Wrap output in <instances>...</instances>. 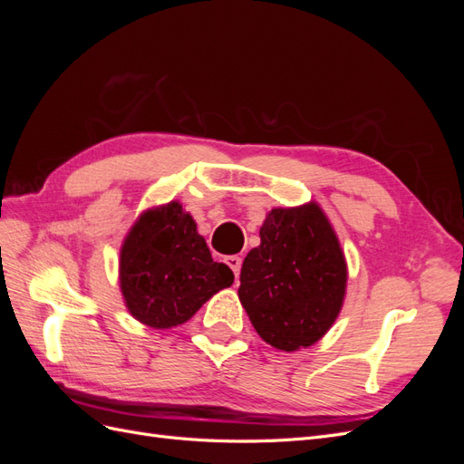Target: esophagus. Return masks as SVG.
Wrapping results in <instances>:
<instances>
[{
    "label": "esophagus",
    "mask_w": 464,
    "mask_h": 464,
    "mask_svg": "<svg viewBox=\"0 0 464 464\" xmlns=\"http://www.w3.org/2000/svg\"><path fill=\"white\" fill-rule=\"evenodd\" d=\"M227 265L230 266V269H232V273H234V276H236V278L240 276V269H242V257H237V256H228V257H227Z\"/></svg>",
    "instance_id": "obj_1"
}]
</instances>
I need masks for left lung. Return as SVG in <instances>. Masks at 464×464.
Listing matches in <instances>:
<instances>
[{
	"mask_svg": "<svg viewBox=\"0 0 464 464\" xmlns=\"http://www.w3.org/2000/svg\"><path fill=\"white\" fill-rule=\"evenodd\" d=\"M242 265L237 296L261 339L285 353L321 341L339 317L348 266L319 203L276 207Z\"/></svg>",
	"mask_w": 464,
	"mask_h": 464,
	"instance_id": "1",
	"label": "left lung"
}]
</instances>
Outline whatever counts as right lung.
<instances>
[{
	"instance_id": "obj_1",
	"label": "right lung",
	"mask_w": 464,
	"mask_h": 464,
	"mask_svg": "<svg viewBox=\"0 0 464 464\" xmlns=\"http://www.w3.org/2000/svg\"><path fill=\"white\" fill-rule=\"evenodd\" d=\"M234 283L228 265L213 261L198 224L179 201L137 217L120 247V290L131 317L172 329Z\"/></svg>"
}]
</instances>
